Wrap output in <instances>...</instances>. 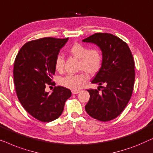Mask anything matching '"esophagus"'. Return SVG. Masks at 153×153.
<instances>
[{"instance_id":"esophagus-1","label":"esophagus","mask_w":153,"mask_h":153,"mask_svg":"<svg viewBox=\"0 0 153 153\" xmlns=\"http://www.w3.org/2000/svg\"><path fill=\"white\" fill-rule=\"evenodd\" d=\"M79 92H80V90H72L73 94H77Z\"/></svg>"}]
</instances>
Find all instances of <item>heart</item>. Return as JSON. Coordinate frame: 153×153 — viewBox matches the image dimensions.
Here are the masks:
<instances>
[{
  "label": "heart",
  "mask_w": 153,
  "mask_h": 153,
  "mask_svg": "<svg viewBox=\"0 0 153 153\" xmlns=\"http://www.w3.org/2000/svg\"><path fill=\"white\" fill-rule=\"evenodd\" d=\"M68 53L79 59V70L82 71L89 76H94L100 71L102 65V56L100 50L96 48H90L87 46L76 43L68 49ZM64 58L58 55L55 59V67L57 71L64 69ZM87 80L85 73L76 75H66L59 79V84L62 87L71 90H77Z\"/></svg>",
  "instance_id": "b5f03b06"
}]
</instances>
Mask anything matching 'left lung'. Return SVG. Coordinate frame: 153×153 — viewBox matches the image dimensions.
Segmentation results:
<instances>
[{"label": "left lung", "instance_id": "8db88e82", "mask_svg": "<svg viewBox=\"0 0 153 153\" xmlns=\"http://www.w3.org/2000/svg\"><path fill=\"white\" fill-rule=\"evenodd\" d=\"M82 42L96 44L102 55L100 69L91 81L99 87L98 90H87L90 98L85 110L94 119L109 121L121 114L132 96L135 79L133 56L128 44L111 34L96 33ZM99 87H103L101 92Z\"/></svg>", "mask_w": 153, "mask_h": 153}]
</instances>
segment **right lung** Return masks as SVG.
I'll list each match as a JSON object with an SVG mask.
<instances>
[{
	"mask_svg": "<svg viewBox=\"0 0 153 153\" xmlns=\"http://www.w3.org/2000/svg\"><path fill=\"white\" fill-rule=\"evenodd\" d=\"M68 40L45 37L27 42L19 51L14 62V81L17 97L25 110L42 122L57 119L64 110L71 91L61 86L51 94L45 91L53 85L55 59Z\"/></svg>",
	"mask_w": 153,
	"mask_h": 153,
	"instance_id": "obj_1",
	"label": "right lung"
}]
</instances>
